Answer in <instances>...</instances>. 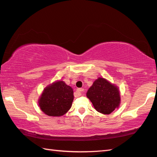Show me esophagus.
Here are the masks:
<instances>
[{
    "instance_id": "esophagus-1",
    "label": "esophagus",
    "mask_w": 157,
    "mask_h": 157,
    "mask_svg": "<svg viewBox=\"0 0 157 157\" xmlns=\"http://www.w3.org/2000/svg\"><path fill=\"white\" fill-rule=\"evenodd\" d=\"M84 90V88H78V90H77V92H78V93L79 95H80L82 94V93H83Z\"/></svg>"
}]
</instances>
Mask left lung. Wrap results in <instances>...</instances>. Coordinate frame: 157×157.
I'll use <instances>...</instances> for the list:
<instances>
[{"mask_svg": "<svg viewBox=\"0 0 157 157\" xmlns=\"http://www.w3.org/2000/svg\"><path fill=\"white\" fill-rule=\"evenodd\" d=\"M94 109L103 114H109L121 103L118 88L107 79L99 78L94 82L86 93Z\"/></svg>", "mask_w": 157, "mask_h": 157, "instance_id": "left-lung-1", "label": "left lung"}]
</instances>
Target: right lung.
I'll list each match as a JSON object with an SVG mask.
<instances>
[{
	"label": "right lung",
	"mask_w": 157,
	"mask_h": 157,
	"mask_svg": "<svg viewBox=\"0 0 157 157\" xmlns=\"http://www.w3.org/2000/svg\"><path fill=\"white\" fill-rule=\"evenodd\" d=\"M73 90L63 81L46 87L39 99L40 109L50 116H61L69 111L73 101Z\"/></svg>",
	"instance_id": "1"
}]
</instances>
